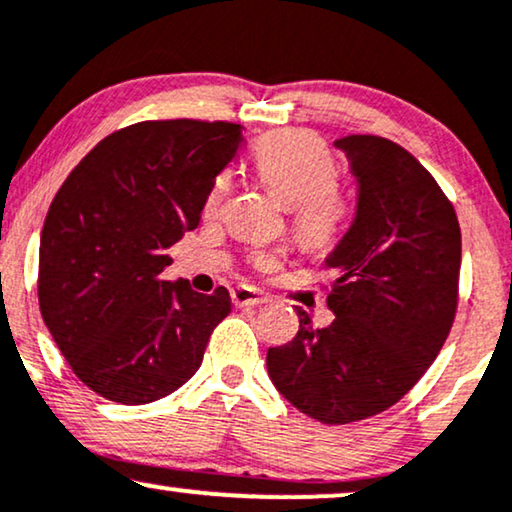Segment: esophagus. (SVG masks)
<instances>
[{"label":"esophagus","instance_id":"1","mask_svg":"<svg viewBox=\"0 0 512 512\" xmlns=\"http://www.w3.org/2000/svg\"><path fill=\"white\" fill-rule=\"evenodd\" d=\"M231 302H234V306H260L267 302V297L257 288H250V285H238V288L231 290Z\"/></svg>","mask_w":512,"mask_h":512}]
</instances>
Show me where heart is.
<instances>
[{
	"label": "heart",
	"instance_id": "heart-1",
	"mask_svg": "<svg viewBox=\"0 0 512 512\" xmlns=\"http://www.w3.org/2000/svg\"><path fill=\"white\" fill-rule=\"evenodd\" d=\"M257 177L283 206L290 208V229L311 250H327L342 238L351 206L337 185V161L320 138L302 131H281L264 138L252 156ZM231 192V173L210 182L203 201L206 215L220 213ZM281 257L260 250L252 255L257 269H274Z\"/></svg>",
	"mask_w": 512,
	"mask_h": 512
}]
</instances>
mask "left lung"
<instances>
[{
  "label": "left lung",
  "mask_w": 512,
  "mask_h": 512,
  "mask_svg": "<svg viewBox=\"0 0 512 512\" xmlns=\"http://www.w3.org/2000/svg\"><path fill=\"white\" fill-rule=\"evenodd\" d=\"M358 180L349 231L325 257L335 313L267 351L269 377L299 412L342 426L398 403L438 356L459 304L461 229L414 156L379 135L337 140Z\"/></svg>",
  "instance_id": "left-lung-1"
}]
</instances>
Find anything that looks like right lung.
<instances>
[{"mask_svg": "<svg viewBox=\"0 0 512 512\" xmlns=\"http://www.w3.org/2000/svg\"><path fill=\"white\" fill-rule=\"evenodd\" d=\"M229 121H140L67 175L39 241V309L72 372L102 398L145 405L194 377L227 288L163 281L166 250L199 227L210 182L234 159Z\"/></svg>", "mask_w": 512, "mask_h": 512, "instance_id": "right-lung-1", "label": "right lung"}]
</instances>
